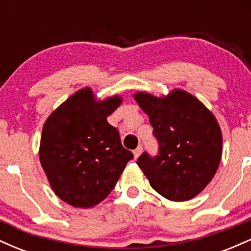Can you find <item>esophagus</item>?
Listing matches in <instances>:
<instances>
[{"instance_id":"obj_1","label":"esophagus","mask_w":251,"mask_h":251,"mask_svg":"<svg viewBox=\"0 0 251 251\" xmlns=\"http://www.w3.org/2000/svg\"><path fill=\"white\" fill-rule=\"evenodd\" d=\"M142 152H143V146H142V145H139V146H138V148L135 149L134 151H133V155H134L135 159H137V158L139 157L140 154H142Z\"/></svg>"}]
</instances>
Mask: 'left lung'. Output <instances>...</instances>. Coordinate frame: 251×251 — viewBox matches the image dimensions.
<instances>
[{"label": "left lung", "mask_w": 251, "mask_h": 251, "mask_svg": "<svg viewBox=\"0 0 251 251\" xmlns=\"http://www.w3.org/2000/svg\"><path fill=\"white\" fill-rule=\"evenodd\" d=\"M135 101L149 116L158 154L137 164L158 194L174 201L194 198L211 181L222 157V132L214 114L181 89L157 98L144 92Z\"/></svg>", "instance_id": "1"}]
</instances>
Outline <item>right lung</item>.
<instances>
[{
  "mask_svg": "<svg viewBox=\"0 0 251 251\" xmlns=\"http://www.w3.org/2000/svg\"><path fill=\"white\" fill-rule=\"evenodd\" d=\"M122 103L119 96L98 101L91 88L68 98L46 120L40 162L60 200L92 208L116 186L133 153L120 142L107 117Z\"/></svg>",
  "mask_w": 251,
  "mask_h": 251,
  "instance_id": "obj_1",
  "label": "right lung"
}]
</instances>
